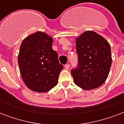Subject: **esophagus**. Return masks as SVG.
Wrapping results in <instances>:
<instances>
[{
	"instance_id": "1",
	"label": "esophagus",
	"mask_w": 124,
	"mask_h": 124,
	"mask_svg": "<svg viewBox=\"0 0 124 124\" xmlns=\"http://www.w3.org/2000/svg\"><path fill=\"white\" fill-rule=\"evenodd\" d=\"M64 68L66 69V70H68L70 69V64H66L65 66H64Z\"/></svg>"
}]
</instances>
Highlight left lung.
<instances>
[{"instance_id":"1","label":"left lung","mask_w":124,"mask_h":124,"mask_svg":"<svg viewBox=\"0 0 124 124\" xmlns=\"http://www.w3.org/2000/svg\"><path fill=\"white\" fill-rule=\"evenodd\" d=\"M76 47L78 64L71 71L75 84L85 90L102 85L112 63L109 42L96 32L87 31L76 39Z\"/></svg>"}]
</instances>
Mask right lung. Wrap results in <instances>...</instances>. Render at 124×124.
Wrapping results in <instances>:
<instances>
[{
    "mask_svg": "<svg viewBox=\"0 0 124 124\" xmlns=\"http://www.w3.org/2000/svg\"><path fill=\"white\" fill-rule=\"evenodd\" d=\"M53 38L37 31L24 39L20 45L18 63L22 80L31 90L47 92L58 84L63 66L53 49Z\"/></svg>",
    "mask_w": 124,
    "mask_h": 124,
    "instance_id": "right-lung-1",
    "label": "right lung"
}]
</instances>
